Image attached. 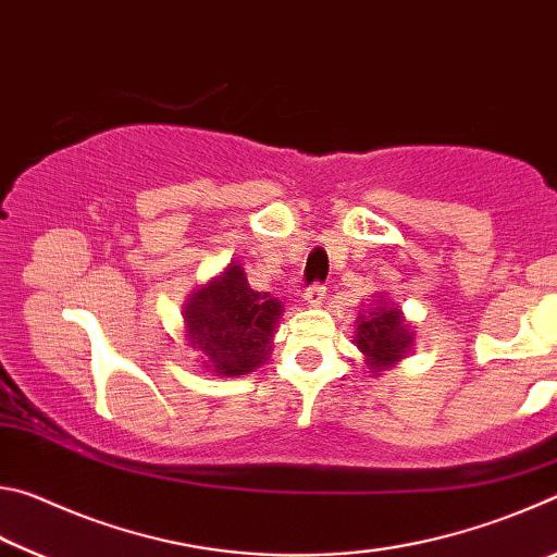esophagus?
<instances>
[{"label":"esophagus","instance_id":"obj_1","mask_svg":"<svg viewBox=\"0 0 557 557\" xmlns=\"http://www.w3.org/2000/svg\"><path fill=\"white\" fill-rule=\"evenodd\" d=\"M301 297H305L309 307H317V305H322V299L326 297V287L324 285H309Z\"/></svg>","mask_w":557,"mask_h":557}]
</instances>
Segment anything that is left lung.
Masks as SVG:
<instances>
[{"mask_svg": "<svg viewBox=\"0 0 557 557\" xmlns=\"http://www.w3.org/2000/svg\"><path fill=\"white\" fill-rule=\"evenodd\" d=\"M410 324L395 305L385 297L371 299L369 309L356 319L354 344L366 356L371 373H381L400 361L412 346Z\"/></svg>", "mask_w": 557, "mask_h": 557, "instance_id": "obj_1", "label": "left lung"}]
</instances>
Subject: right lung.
Wrapping results in <instances>:
<instances>
[{"label": "right lung", "instance_id": "obj_1", "mask_svg": "<svg viewBox=\"0 0 557 557\" xmlns=\"http://www.w3.org/2000/svg\"><path fill=\"white\" fill-rule=\"evenodd\" d=\"M282 301L248 285L243 268L231 262L184 305L186 342L219 375H245L260 369L272 351Z\"/></svg>", "mask_w": 557, "mask_h": 557}]
</instances>
